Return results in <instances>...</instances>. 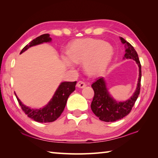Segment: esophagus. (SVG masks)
Instances as JSON below:
<instances>
[{"label": "esophagus", "instance_id": "1", "mask_svg": "<svg viewBox=\"0 0 158 158\" xmlns=\"http://www.w3.org/2000/svg\"><path fill=\"white\" fill-rule=\"evenodd\" d=\"M77 86L79 88H83L86 86V83L83 81H78V83H77Z\"/></svg>", "mask_w": 158, "mask_h": 158}]
</instances>
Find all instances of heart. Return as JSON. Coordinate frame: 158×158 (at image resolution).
Instances as JSON below:
<instances>
[{"mask_svg":"<svg viewBox=\"0 0 158 158\" xmlns=\"http://www.w3.org/2000/svg\"><path fill=\"white\" fill-rule=\"evenodd\" d=\"M68 56L62 57V62L68 68H73L75 63L83 62L85 73L96 75L102 73L111 62L114 48L109 43L92 38L77 39L67 49Z\"/></svg>","mask_w":158,"mask_h":158,"instance_id":"obj_1","label":"heart"}]
</instances>
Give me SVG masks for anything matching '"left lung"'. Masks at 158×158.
<instances>
[{
	"label": "left lung",
	"mask_w": 158,
	"mask_h": 158,
	"mask_svg": "<svg viewBox=\"0 0 158 158\" xmlns=\"http://www.w3.org/2000/svg\"><path fill=\"white\" fill-rule=\"evenodd\" d=\"M121 42L125 45V54L123 59L134 60L139 69V75L136 90L133 95L126 101H117L114 99L108 91L106 83L104 77H100L92 85L94 91V96L91 104V109L93 113L103 121L110 122H115L122 119L128 115L138 98L140 89L141 81V65L139 59V56L132 45L127 42L122 37H119Z\"/></svg>",
	"instance_id": "obj_1"
}]
</instances>
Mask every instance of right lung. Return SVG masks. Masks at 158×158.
<instances>
[{"instance_id":"right-lung-1","label":"right lung","mask_w":158,"mask_h":158,"mask_svg":"<svg viewBox=\"0 0 158 158\" xmlns=\"http://www.w3.org/2000/svg\"><path fill=\"white\" fill-rule=\"evenodd\" d=\"M52 41V38L49 34H44L32 40L29 44L26 45L20 52V54L26 51L31 47L42 44L43 43H49ZM77 81L69 82L64 81L60 83L57 88L50 101L45 105L43 108L31 109L22 104L20 100L15 94L17 100L21 106L23 111L27 115L28 117L41 123H48L54 122L61 115L64 109L65 108L66 104L70 94L75 91Z\"/></svg>"}]
</instances>
